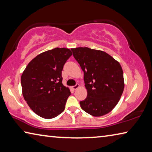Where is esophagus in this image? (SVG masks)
Instances as JSON below:
<instances>
[{
	"label": "esophagus",
	"mask_w": 152,
	"mask_h": 152,
	"mask_svg": "<svg viewBox=\"0 0 152 152\" xmlns=\"http://www.w3.org/2000/svg\"><path fill=\"white\" fill-rule=\"evenodd\" d=\"M79 87H80V85H79V84H76L75 86H72V89H73V90H74V91H75V90L78 89V88H79Z\"/></svg>",
	"instance_id": "esophagus-1"
}]
</instances>
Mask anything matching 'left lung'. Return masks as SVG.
Masks as SVG:
<instances>
[{"label": "left lung", "instance_id": "8db88e82", "mask_svg": "<svg viewBox=\"0 0 152 152\" xmlns=\"http://www.w3.org/2000/svg\"><path fill=\"white\" fill-rule=\"evenodd\" d=\"M84 72L87 97L80 102L88 114L101 117L109 113L119 102L124 90L121 66L106 52L88 48L71 49Z\"/></svg>", "mask_w": 152, "mask_h": 152}]
</instances>
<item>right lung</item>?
<instances>
[{"mask_svg": "<svg viewBox=\"0 0 152 152\" xmlns=\"http://www.w3.org/2000/svg\"><path fill=\"white\" fill-rule=\"evenodd\" d=\"M72 54L67 48L46 51L33 58L23 72V95L31 109L39 117L52 119L65 109L71 92L63 85L61 71Z\"/></svg>", "mask_w": 152, "mask_h": 152, "instance_id": "obj_1", "label": "right lung"}]
</instances>
